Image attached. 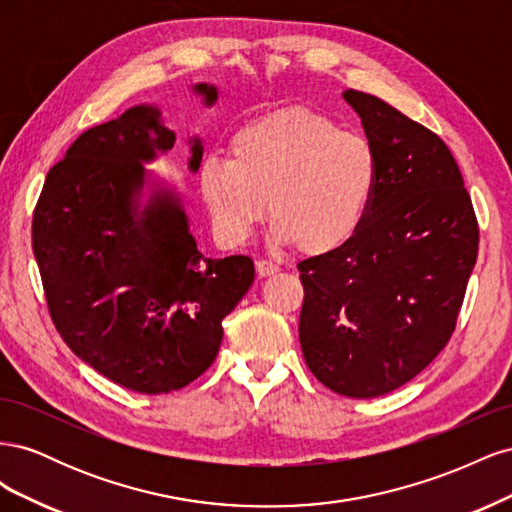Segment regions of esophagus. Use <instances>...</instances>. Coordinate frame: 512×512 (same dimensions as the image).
I'll list each match as a JSON object with an SVG mask.
<instances>
[{"label": "esophagus", "instance_id": "obj_1", "mask_svg": "<svg viewBox=\"0 0 512 512\" xmlns=\"http://www.w3.org/2000/svg\"><path fill=\"white\" fill-rule=\"evenodd\" d=\"M256 271L260 277H267L280 271V265H275L273 260H256Z\"/></svg>", "mask_w": 512, "mask_h": 512}]
</instances>
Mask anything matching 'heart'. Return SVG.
Returning <instances> with one entry per match:
<instances>
[{"instance_id": "heart-1", "label": "heart", "mask_w": 512, "mask_h": 512, "mask_svg": "<svg viewBox=\"0 0 512 512\" xmlns=\"http://www.w3.org/2000/svg\"><path fill=\"white\" fill-rule=\"evenodd\" d=\"M378 179V153L363 134L299 106L245 123L230 138L228 158L207 156L198 170L200 196L224 243L250 239L269 205L271 241L297 245L305 256L354 239Z\"/></svg>"}]
</instances>
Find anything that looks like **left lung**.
Returning <instances> with one entry per match:
<instances>
[{
  "label": "left lung",
  "instance_id": "obj_1",
  "mask_svg": "<svg viewBox=\"0 0 512 512\" xmlns=\"http://www.w3.org/2000/svg\"><path fill=\"white\" fill-rule=\"evenodd\" d=\"M380 162L367 218L337 252L299 262V339L327 389H399L451 339L478 254V224L453 153L384 100L348 89Z\"/></svg>",
  "mask_w": 512,
  "mask_h": 512
}]
</instances>
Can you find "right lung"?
<instances>
[{"instance_id":"1","label":"right lung","mask_w":512,"mask_h":512,"mask_svg":"<svg viewBox=\"0 0 512 512\" xmlns=\"http://www.w3.org/2000/svg\"><path fill=\"white\" fill-rule=\"evenodd\" d=\"M205 106L218 87H192ZM177 134L136 104L83 132L46 175L32 239L55 329L98 374L145 395L179 391L218 356L222 320L254 282L247 256L198 252L179 192L149 164ZM203 141L190 138L192 173ZM152 194L140 203L144 185Z\"/></svg>"}]
</instances>
